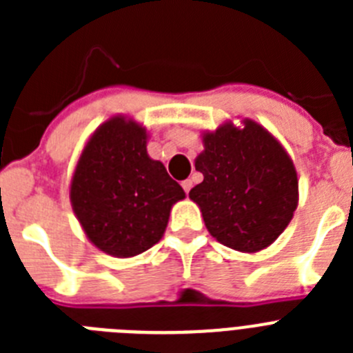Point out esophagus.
Returning <instances> with one entry per match:
<instances>
[{"label": "esophagus", "mask_w": 353, "mask_h": 353, "mask_svg": "<svg viewBox=\"0 0 353 353\" xmlns=\"http://www.w3.org/2000/svg\"><path fill=\"white\" fill-rule=\"evenodd\" d=\"M182 187H183V191H185L187 194H189V191H191V187H192V180H191V179L183 180V182H182Z\"/></svg>", "instance_id": "esophagus-1"}]
</instances>
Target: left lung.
<instances>
[{
  "label": "left lung",
  "mask_w": 353,
  "mask_h": 353,
  "mask_svg": "<svg viewBox=\"0 0 353 353\" xmlns=\"http://www.w3.org/2000/svg\"><path fill=\"white\" fill-rule=\"evenodd\" d=\"M205 150L194 166L203 182L189 198L208 233L226 248L258 252L285 232L299 205L292 157L263 125L244 118L201 134Z\"/></svg>",
  "instance_id": "1"
}]
</instances>
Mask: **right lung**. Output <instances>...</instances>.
I'll list each match as a JSON object with an SVG mask.
<instances>
[{"instance_id":"right-lung-1","label":"right lung","mask_w":353,"mask_h":353,"mask_svg":"<svg viewBox=\"0 0 353 353\" xmlns=\"http://www.w3.org/2000/svg\"><path fill=\"white\" fill-rule=\"evenodd\" d=\"M146 141L141 123L111 117L90 136L72 174V210L109 256L132 258L157 244L171 207L185 198L164 164L150 157Z\"/></svg>"}]
</instances>
